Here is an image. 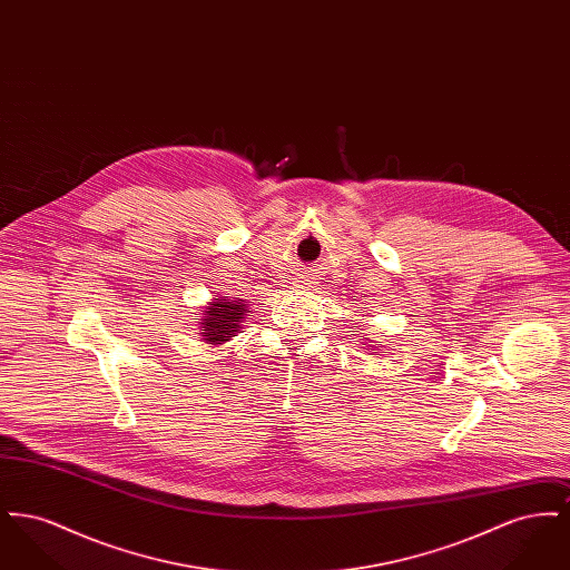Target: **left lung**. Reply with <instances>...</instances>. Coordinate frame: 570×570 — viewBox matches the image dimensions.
Here are the masks:
<instances>
[{
	"instance_id": "8db88e82",
	"label": "left lung",
	"mask_w": 570,
	"mask_h": 570,
	"mask_svg": "<svg viewBox=\"0 0 570 570\" xmlns=\"http://www.w3.org/2000/svg\"><path fill=\"white\" fill-rule=\"evenodd\" d=\"M365 340H367V337H365ZM367 342H370V340H367ZM370 344H372V342H370ZM370 348H379V346H370Z\"/></svg>"
}]
</instances>
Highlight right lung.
<instances>
[{
    "label": "right lung",
    "instance_id": "add662e5",
    "mask_svg": "<svg viewBox=\"0 0 570 570\" xmlns=\"http://www.w3.org/2000/svg\"><path fill=\"white\" fill-rule=\"evenodd\" d=\"M252 303L242 297H216L203 307V316H198V335L205 344L222 346L230 342L247 325V316L252 312Z\"/></svg>",
    "mask_w": 570,
    "mask_h": 570
}]
</instances>
